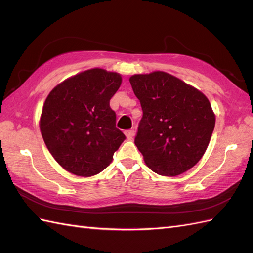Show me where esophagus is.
Returning <instances> with one entry per match:
<instances>
[{"instance_id":"1","label":"esophagus","mask_w":253,"mask_h":253,"mask_svg":"<svg viewBox=\"0 0 253 253\" xmlns=\"http://www.w3.org/2000/svg\"><path fill=\"white\" fill-rule=\"evenodd\" d=\"M125 135H126L128 140H131V139H132L133 137H135L136 132H135V130H126V131H125Z\"/></svg>"}]
</instances>
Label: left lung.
<instances>
[{
    "instance_id": "8db88e82",
    "label": "left lung",
    "mask_w": 253,
    "mask_h": 253,
    "mask_svg": "<svg viewBox=\"0 0 253 253\" xmlns=\"http://www.w3.org/2000/svg\"><path fill=\"white\" fill-rule=\"evenodd\" d=\"M143 116L135 144L147 166L162 176L193 168L209 146L215 114L197 88L162 71L129 78Z\"/></svg>"
}]
</instances>
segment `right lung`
Returning <instances> with one entry per match:
<instances>
[{
    "mask_svg": "<svg viewBox=\"0 0 253 253\" xmlns=\"http://www.w3.org/2000/svg\"><path fill=\"white\" fill-rule=\"evenodd\" d=\"M121 84V74L91 68L65 79L46 96L41 135L52 157L69 173L83 177L101 173L125 140L110 107Z\"/></svg>",
    "mask_w": 253,
    "mask_h": 253,
    "instance_id": "right-lung-1",
    "label": "right lung"
}]
</instances>
